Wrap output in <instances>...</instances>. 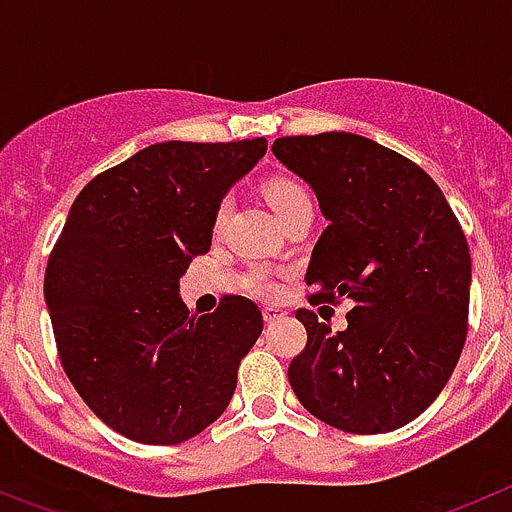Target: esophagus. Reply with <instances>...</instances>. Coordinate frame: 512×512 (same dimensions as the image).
Listing matches in <instances>:
<instances>
[{"label": "esophagus", "instance_id": "esophagus-1", "mask_svg": "<svg viewBox=\"0 0 512 512\" xmlns=\"http://www.w3.org/2000/svg\"><path fill=\"white\" fill-rule=\"evenodd\" d=\"M282 318H287V312L284 310H279V307H264V320L266 323H277V320H282Z\"/></svg>", "mask_w": 512, "mask_h": 512}]
</instances>
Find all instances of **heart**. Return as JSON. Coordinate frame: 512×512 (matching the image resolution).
I'll list each match as a JSON object with an SVG mask.
<instances>
[{
  "instance_id": "1",
  "label": "heart",
  "mask_w": 512,
  "mask_h": 512,
  "mask_svg": "<svg viewBox=\"0 0 512 512\" xmlns=\"http://www.w3.org/2000/svg\"><path fill=\"white\" fill-rule=\"evenodd\" d=\"M266 200H269L271 210L277 212V217H284L287 212L295 210V207L307 205V202H310V194H307V189L302 187L300 182H295V179H271V182L266 184ZM225 212H228V202H223V205L217 207L215 225L223 223ZM248 287H251L256 295L264 297H271L279 292V287L266 271H253Z\"/></svg>"
}]
</instances>
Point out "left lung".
<instances>
[{"instance_id":"obj_1","label":"left lung","mask_w":512,"mask_h":512,"mask_svg":"<svg viewBox=\"0 0 512 512\" xmlns=\"http://www.w3.org/2000/svg\"><path fill=\"white\" fill-rule=\"evenodd\" d=\"M271 151L310 184L328 220L305 274L310 302H354L341 333L297 310L307 346L289 384L333 428H402L441 395L467 341L464 230L431 176L364 135H292Z\"/></svg>"}]
</instances>
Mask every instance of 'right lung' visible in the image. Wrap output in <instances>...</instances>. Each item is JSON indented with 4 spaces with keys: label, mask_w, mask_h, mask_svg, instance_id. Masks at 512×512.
<instances>
[{
    "label": "right lung",
    "mask_w": 512,
    "mask_h": 512,
    "mask_svg": "<svg viewBox=\"0 0 512 512\" xmlns=\"http://www.w3.org/2000/svg\"><path fill=\"white\" fill-rule=\"evenodd\" d=\"M264 153L266 138L166 140L94 176L71 205L45 305L66 377L130 441L182 443L228 408L261 310L228 295L194 315L179 279L210 251L217 207Z\"/></svg>",
    "instance_id": "1"
}]
</instances>
